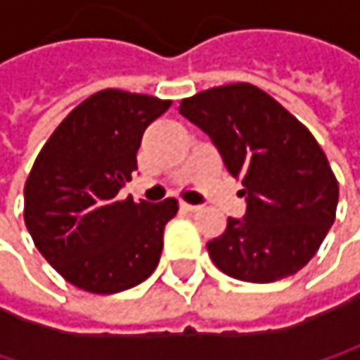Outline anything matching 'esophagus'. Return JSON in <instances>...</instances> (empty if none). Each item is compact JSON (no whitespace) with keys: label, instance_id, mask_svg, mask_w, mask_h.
Returning <instances> with one entry per match:
<instances>
[{"label":"esophagus","instance_id":"1","mask_svg":"<svg viewBox=\"0 0 360 360\" xmlns=\"http://www.w3.org/2000/svg\"><path fill=\"white\" fill-rule=\"evenodd\" d=\"M181 208L187 210V212H198L202 206H195V204H189V202H181Z\"/></svg>","mask_w":360,"mask_h":360}]
</instances>
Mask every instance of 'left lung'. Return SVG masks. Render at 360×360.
I'll use <instances>...</instances> for the list:
<instances>
[{
  "label": "left lung",
  "instance_id": "left-lung-1",
  "mask_svg": "<svg viewBox=\"0 0 360 360\" xmlns=\"http://www.w3.org/2000/svg\"><path fill=\"white\" fill-rule=\"evenodd\" d=\"M179 112L210 135L240 177L246 217L227 219L206 244L229 277L271 283L298 273L319 250L338 208V179L313 133L275 98L231 83L181 100Z\"/></svg>",
  "mask_w": 360,
  "mask_h": 360
}]
</instances>
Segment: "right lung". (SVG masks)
<instances>
[{"mask_svg":"<svg viewBox=\"0 0 360 360\" xmlns=\"http://www.w3.org/2000/svg\"><path fill=\"white\" fill-rule=\"evenodd\" d=\"M171 104L102 89L68 112L37 156L25 183V223L37 250L79 290L116 294L158 266L177 200L137 204L118 191L137 171L143 131Z\"/></svg>","mask_w":360,"mask_h":360,"instance_id":"right-lung-1","label":"right lung"}]
</instances>
